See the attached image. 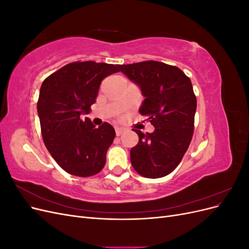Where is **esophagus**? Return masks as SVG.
I'll return each mask as SVG.
<instances>
[{"mask_svg": "<svg viewBox=\"0 0 249 249\" xmlns=\"http://www.w3.org/2000/svg\"><path fill=\"white\" fill-rule=\"evenodd\" d=\"M115 132H116V136H120V135L124 132V129H123V127H116Z\"/></svg>", "mask_w": 249, "mask_h": 249, "instance_id": "obj_1", "label": "esophagus"}]
</instances>
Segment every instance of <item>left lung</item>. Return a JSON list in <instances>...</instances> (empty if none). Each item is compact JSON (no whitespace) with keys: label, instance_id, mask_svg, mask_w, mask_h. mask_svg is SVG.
Returning <instances> with one entry per match:
<instances>
[{"label":"left lung","instance_id":"8db88e82","mask_svg":"<svg viewBox=\"0 0 249 249\" xmlns=\"http://www.w3.org/2000/svg\"><path fill=\"white\" fill-rule=\"evenodd\" d=\"M145 97L139 112L155 126L153 133L138 134L131 149V163L140 176L163 178L177 168L192 139L196 96L191 80L178 67L159 61L119 66Z\"/></svg>","mask_w":249,"mask_h":249}]
</instances>
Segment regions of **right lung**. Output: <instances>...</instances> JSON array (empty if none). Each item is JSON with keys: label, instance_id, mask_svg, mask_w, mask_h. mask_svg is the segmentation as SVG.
<instances>
[{"label": "right lung", "instance_id": "right-lung-1", "mask_svg": "<svg viewBox=\"0 0 249 249\" xmlns=\"http://www.w3.org/2000/svg\"><path fill=\"white\" fill-rule=\"evenodd\" d=\"M120 65L94 61L72 62L42 82L37 112L41 134L51 156L70 175L87 178L99 173L115 130L104 123L95 127L83 120L95 103L103 79L118 72Z\"/></svg>", "mask_w": 249, "mask_h": 249}]
</instances>
